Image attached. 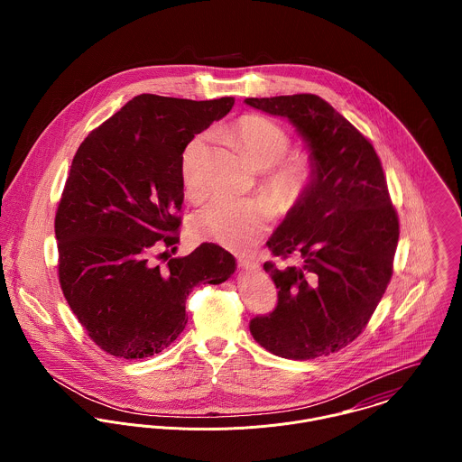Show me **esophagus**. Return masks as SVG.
I'll return each instance as SVG.
<instances>
[{"mask_svg": "<svg viewBox=\"0 0 462 462\" xmlns=\"http://www.w3.org/2000/svg\"><path fill=\"white\" fill-rule=\"evenodd\" d=\"M238 264H240L242 268H245V270H256V268H260V263H258L256 260H253V258H244V256L238 258Z\"/></svg>", "mask_w": 462, "mask_h": 462, "instance_id": "34e87169", "label": "esophagus"}]
</instances>
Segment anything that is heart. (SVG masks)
<instances>
[{"instance_id": "1", "label": "heart", "mask_w": 462, "mask_h": 462, "mask_svg": "<svg viewBox=\"0 0 462 462\" xmlns=\"http://www.w3.org/2000/svg\"><path fill=\"white\" fill-rule=\"evenodd\" d=\"M233 133L247 158L258 169H263L264 192L281 209L293 208L308 194L315 181V165L306 154L284 158L290 149V136L277 123L262 116H245L235 125ZM202 143L204 134H199L183 152L181 172L189 190H198ZM272 217L273 206L262 196L245 199L217 196L199 209L194 229L206 240L244 251L254 245L268 231Z\"/></svg>"}]
</instances>
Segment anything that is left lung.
<instances>
[{
  "label": "left lung",
  "instance_id": "obj_1",
  "mask_svg": "<svg viewBox=\"0 0 462 462\" xmlns=\"http://www.w3.org/2000/svg\"><path fill=\"white\" fill-rule=\"evenodd\" d=\"M288 119L308 145L315 181L266 242L297 264L264 272L277 306L251 320V334L286 359H315L352 343L366 328L393 273L398 217L374 145L315 94L247 97Z\"/></svg>",
  "mask_w": 462,
  "mask_h": 462
}]
</instances>
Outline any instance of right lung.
Here are the masks:
<instances>
[{"instance_id":"add662e5","label":"right lung","mask_w":462,"mask_h":462,"mask_svg":"<svg viewBox=\"0 0 462 462\" xmlns=\"http://www.w3.org/2000/svg\"><path fill=\"white\" fill-rule=\"evenodd\" d=\"M233 105L140 94L72 158L55 217L60 286L90 339L116 357L167 348L189 322L192 288L220 284L236 268L217 244L158 263L180 242L185 147Z\"/></svg>"}]
</instances>
